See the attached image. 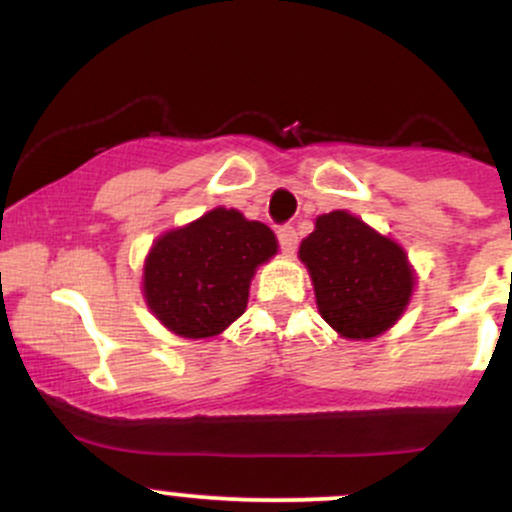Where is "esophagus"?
Segmentation results:
<instances>
[{
  "mask_svg": "<svg viewBox=\"0 0 512 512\" xmlns=\"http://www.w3.org/2000/svg\"><path fill=\"white\" fill-rule=\"evenodd\" d=\"M276 238H279V248L284 255H293L298 248V233L293 226H279L276 228Z\"/></svg>",
  "mask_w": 512,
  "mask_h": 512,
  "instance_id": "obj_1",
  "label": "esophagus"
}]
</instances>
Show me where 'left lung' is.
Wrapping results in <instances>:
<instances>
[{
  "label": "left lung",
  "mask_w": 512,
  "mask_h": 512,
  "mask_svg": "<svg viewBox=\"0 0 512 512\" xmlns=\"http://www.w3.org/2000/svg\"><path fill=\"white\" fill-rule=\"evenodd\" d=\"M298 257L313 279L317 310L346 339L390 330L416 284L407 252L342 209L317 216Z\"/></svg>",
  "instance_id": "left-lung-1"
}]
</instances>
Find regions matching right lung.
<instances>
[{
	"mask_svg": "<svg viewBox=\"0 0 512 512\" xmlns=\"http://www.w3.org/2000/svg\"><path fill=\"white\" fill-rule=\"evenodd\" d=\"M272 228L236 209L163 233L144 262V298L158 320L185 339L216 337L248 308L255 269L276 255Z\"/></svg>",
	"mask_w": 512,
	"mask_h": 512,
	"instance_id": "1",
	"label": "right lung"
}]
</instances>
